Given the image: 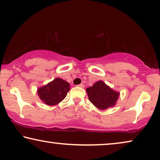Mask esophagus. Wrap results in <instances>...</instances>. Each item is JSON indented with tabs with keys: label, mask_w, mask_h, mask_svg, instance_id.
I'll use <instances>...</instances> for the list:
<instances>
[{
	"label": "esophagus",
	"mask_w": 160,
	"mask_h": 160,
	"mask_svg": "<svg viewBox=\"0 0 160 160\" xmlns=\"http://www.w3.org/2000/svg\"><path fill=\"white\" fill-rule=\"evenodd\" d=\"M78 87H80V88H84V87H85V85H84V84H82V83H81V84L78 85Z\"/></svg>",
	"instance_id": "obj_1"
}]
</instances>
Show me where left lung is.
I'll list each match as a JSON object with an SVG mask.
<instances>
[{
	"label": "left lung",
	"mask_w": 160,
	"mask_h": 160,
	"mask_svg": "<svg viewBox=\"0 0 160 160\" xmlns=\"http://www.w3.org/2000/svg\"><path fill=\"white\" fill-rule=\"evenodd\" d=\"M86 91L90 102L100 109L114 107L120 95L103 81H98L93 86L88 88Z\"/></svg>",
	"instance_id": "8db88e82"
}]
</instances>
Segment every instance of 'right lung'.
<instances>
[{"label": "right lung", "instance_id": "1", "mask_svg": "<svg viewBox=\"0 0 160 160\" xmlns=\"http://www.w3.org/2000/svg\"><path fill=\"white\" fill-rule=\"evenodd\" d=\"M69 90V83L58 78L43 87L38 88V93L45 103L53 106L62 102L66 97Z\"/></svg>", "mask_w": 160, "mask_h": 160}]
</instances>
